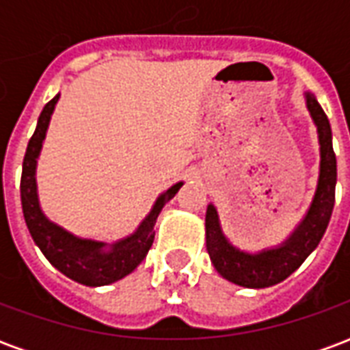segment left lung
Listing matches in <instances>:
<instances>
[{
  "mask_svg": "<svg viewBox=\"0 0 350 350\" xmlns=\"http://www.w3.org/2000/svg\"><path fill=\"white\" fill-rule=\"evenodd\" d=\"M304 97L309 116L317 127L321 161L315 195L311 198L308 212L294 227L293 232L278 245H271L257 253L243 251L236 247L225 236L217 208L212 202L206 208V250L217 273L234 285L245 288H266L281 283L293 271L298 270L300 264L313 253L330 223L338 180L330 122L313 93L306 92Z\"/></svg>",
  "mask_w": 350,
  "mask_h": 350,
  "instance_id": "8db88e82",
  "label": "left lung"
}]
</instances>
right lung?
Here are the masks:
<instances>
[{"instance_id": "add662e5", "label": "right lung", "mask_w": 350, "mask_h": 350, "mask_svg": "<svg viewBox=\"0 0 350 350\" xmlns=\"http://www.w3.org/2000/svg\"><path fill=\"white\" fill-rule=\"evenodd\" d=\"M59 93L44 105L41 116L37 120L33 137L29 138L24 165H22V182H20V197L22 210L26 219L27 230L33 238L35 245L49 258V262L67 275L72 281L86 286H103L120 281L131 271H135L152 247L155 238V223L163 206L180 191L183 182L174 183L172 187L163 191L155 198L152 210L140 221V225L125 238L116 242H103L95 238H82L67 230L56 221H52L42 212L37 193V159L41 155L42 144L46 138L50 118L54 114Z\"/></svg>"}]
</instances>
